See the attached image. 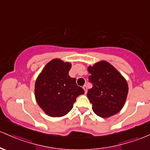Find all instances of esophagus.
<instances>
[{
  "mask_svg": "<svg viewBox=\"0 0 150 150\" xmlns=\"http://www.w3.org/2000/svg\"><path fill=\"white\" fill-rule=\"evenodd\" d=\"M84 91H85V94H87V93H88V88H87L86 85H84V86L83 87Z\"/></svg>",
  "mask_w": 150,
  "mask_h": 150,
  "instance_id": "esophagus-1",
  "label": "esophagus"
}]
</instances>
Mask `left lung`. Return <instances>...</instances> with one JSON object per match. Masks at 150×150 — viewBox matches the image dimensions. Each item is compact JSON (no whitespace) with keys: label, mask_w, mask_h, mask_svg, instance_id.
I'll use <instances>...</instances> for the list:
<instances>
[{"label":"left lung","mask_w":150,"mask_h":150,"mask_svg":"<svg viewBox=\"0 0 150 150\" xmlns=\"http://www.w3.org/2000/svg\"><path fill=\"white\" fill-rule=\"evenodd\" d=\"M90 73L89 80L93 88L88 96L93 105V110L101 117H110L117 114L124 107L128 94L125 78L111 64L105 60L88 67Z\"/></svg>","instance_id":"obj_1"}]
</instances>
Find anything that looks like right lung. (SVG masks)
Segmentation results:
<instances>
[{
  "label": "right lung",
  "mask_w": 150,
  "mask_h": 150,
  "mask_svg": "<svg viewBox=\"0 0 150 150\" xmlns=\"http://www.w3.org/2000/svg\"><path fill=\"white\" fill-rule=\"evenodd\" d=\"M70 62L58 58L47 62L35 83V97L39 107L52 117L65 116L73 108L77 97L85 93L69 76Z\"/></svg>",
  "instance_id": "add662e5"
}]
</instances>
